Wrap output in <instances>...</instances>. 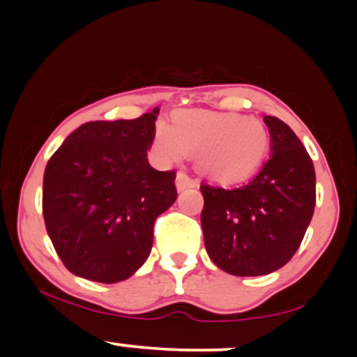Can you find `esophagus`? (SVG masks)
<instances>
[{
    "mask_svg": "<svg viewBox=\"0 0 357 357\" xmlns=\"http://www.w3.org/2000/svg\"><path fill=\"white\" fill-rule=\"evenodd\" d=\"M198 184H196L195 179H191L190 176L186 173H183V171H179L178 174H176V190L179 192L184 191V190H190V188H196Z\"/></svg>",
    "mask_w": 357,
    "mask_h": 357,
    "instance_id": "34e87169",
    "label": "esophagus"
}]
</instances>
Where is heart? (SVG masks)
Wrapping results in <instances>:
<instances>
[{"mask_svg":"<svg viewBox=\"0 0 357 357\" xmlns=\"http://www.w3.org/2000/svg\"><path fill=\"white\" fill-rule=\"evenodd\" d=\"M154 147L162 161L196 154V167L213 183L231 186L247 181L267 158L270 136L264 122L250 116L213 110H181L173 124L159 121Z\"/></svg>","mask_w":357,"mask_h":357,"instance_id":"b5f03b06","label":"heart"}]
</instances>
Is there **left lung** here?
I'll return each instance as SVG.
<instances>
[{"instance_id": "1", "label": "left lung", "mask_w": 357, "mask_h": 357, "mask_svg": "<svg viewBox=\"0 0 357 357\" xmlns=\"http://www.w3.org/2000/svg\"><path fill=\"white\" fill-rule=\"evenodd\" d=\"M270 158L252 181L233 190L202 184L204 247L213 264L236 277L282 268L304 238L315 206L310 155L280 119L265 116Z\"/></svg>"}]
</instances>
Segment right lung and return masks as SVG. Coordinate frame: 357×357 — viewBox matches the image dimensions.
<instances>
[{"mask_svg": "<svg viewBox=\"0 0 357 357\" xmlns=\"http://www.w3.org/2000/svg\"><path fill=\"white\" fill-rule=\"evenodd\" d=\"M158 114L87 122L45 167V227L73 275L116 284L149 257L154 221L178 198L174 171L147 161Z\"/></svg>", "mask_w": 357, "mask_h": 357, "instance_id": "obj_1", "label": "right lung"}]
</instances>
